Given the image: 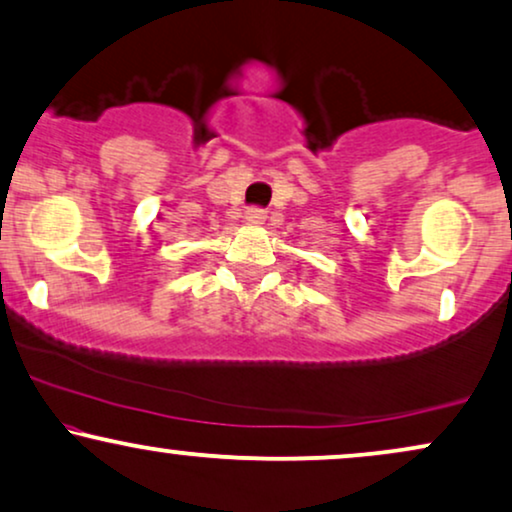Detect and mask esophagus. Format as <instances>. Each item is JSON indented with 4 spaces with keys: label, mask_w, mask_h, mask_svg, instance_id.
Masks as SVG:
<instances>
[{
    "label": "esophagus",
    "mask_w": 512,
    "mask_h": 512,
    "mask_svg": "<svg viewBox=\"0 0 512 512\" xmlns=\"http://www.w3.org/2000/svg\"><path fill=\"white\" fill-rule=\"evenodd\" d=\"M245 219H248L250 224H262V221L267 219V209L248 207V212H245Z\"/></svg>",
    "instance_id": "esophagus-1"
}]
</instances>
